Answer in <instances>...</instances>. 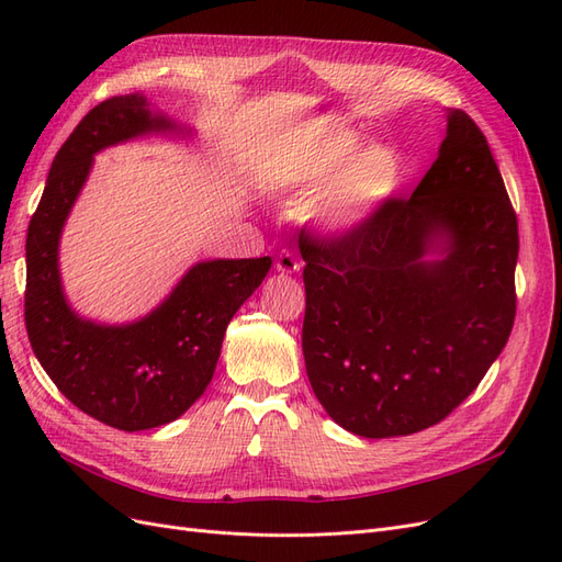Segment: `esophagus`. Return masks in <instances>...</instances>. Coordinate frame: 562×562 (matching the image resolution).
Masks as SVG:
<instances>
[{
	"instance_id": "34e87169",
	"label": "esophagus",
	"mask_w": 562,
	"mask_h": 562,
	"mask_svg": "<svg viewBox=\"0 0 562 562\" xmlns=\"http://www.w3.org/2000/svg\"><path fill=\"white\" fill-rule=\"evenodd\" d=\"M274 267H277V271H281V274H297L300 271V262L293 258V252H288V250H283L279 255Z\"/></svg>"
}]
</instances>
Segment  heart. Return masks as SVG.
<instances>
[{"label":"heart","mask_w":562,"mask_h":562,"mask_svg":"<svg viewBox=\"0 0 562 562\" xmlns=\"http://www.w3.org/2000/svg\"><path fill=\"white\" fill-rule=\"evenodd\" d=\"M361 146L363 135L356 131L321 135L285 157L271 180L279 190L297 196L318 192L310 203V220L323 234H353L394 201L407 176L398 147L375 143L361 150Z\"/></svg>","instance_id":"obj_1"}]
</instances>
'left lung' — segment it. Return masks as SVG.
I'll use <instances>...</instances> for the list:
<instances>
[{
	"label": "left lung",
	"mask_w": 562,
	"mask_h": 562,
	"mask_svg": "<svg viewBox=\"0 0 562 562\" xmlns=\"http://www.w3.org/2000/svg\"><path fill=\"white\" fill-rule=\"evenodd\" d=\"M446 119L411 199L345 239L300 244L307 378L339 427L363 438L446 419L514 328L518 220L481 128L462 110Z\"/></svg>",
	"instance_id": "left-lung-1"
}]
</instances>
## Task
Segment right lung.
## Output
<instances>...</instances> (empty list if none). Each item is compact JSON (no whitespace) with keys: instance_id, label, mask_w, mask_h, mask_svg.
Returning a JSON list of instances; mask_svg holds the SVG:
<instances>
[{"instance_id":"right-lung-1","label":"right lung","mask_w":562,"mask_h":562,"mask_svg":"<svg viewBox=\"0 0 562 562\" xmlns=\"http://www.w3.org/2000/svg\"><path fill=\"white\" fill-rule=\"evenodd\" d=\"M149 135L187 140L194 128L151 108L145 93L114 95L93 108L50 164L25 244L32 351L67 401L122 431L173 422L206 391L227 323L271 267V258L201 260L155 310L126 323H100L72 310L60 277L67 217L98 151Z\"/></svg>"}]
</instances>
